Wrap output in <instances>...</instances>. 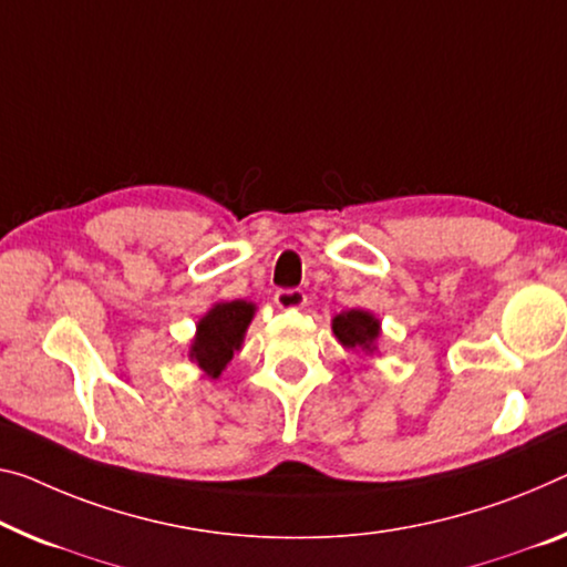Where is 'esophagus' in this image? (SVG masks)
<instances>
[{
    "label": "esophagus",
    "instance_id": "obj_1",
    "mask_svg": "<svg viewBox=\"0 0 567 567\" xmlns=\"http://www.w3.org/2000/svg\"><path fill=\"white\" fill-rule=\"evenodd\" d=\"M274 301L278 309H301L307 303V293L301 289H278L274 293Z\"/></svg>",
    "mask_w": 567,
    "mask_h": 567
}]
</instances>
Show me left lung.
Listing matches in <instances>:
<instances>
[{
    "label": "left lung",
    "instance_id": "obj_1",
    "mask_svg": "<svg viewBox=\"0 0 567 567\" xmlns=\"http://www.w3.org/2000/svg\"><path fill=\"white\" fill-rule=\"evenodd\" d=\"M332 329L339 342L344 347H350V350H357V347H362V350H370L374 339L380 334V321L372 317L368 311H344L334 317L332 321Z\"/></svg>",
    "mask_w": 567,
    "mask_h": 567
}]
</instances>
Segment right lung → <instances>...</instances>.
I'll list each match as a JSON object with an SVG mask.
<instances>
[{
	"instance_id": "obj_1",
	"label": "right lung",
	"mask_w": 567,
	"mask_h": 567,
	"mask_svg": "<svg viewBox=\"0 0 567 567\" xmlns=\"http://www.w3.org/2000/svg\"><path fill=\"white\" fill-rule=\"evenodd\" d=\"M256 307L248 301H225L217 303L199 319L197 337L189 357L197 360L210 378H217L225 364L233 360V352L240 350L243 334L254 319Z\"/></svg>"
}]
</instances>
